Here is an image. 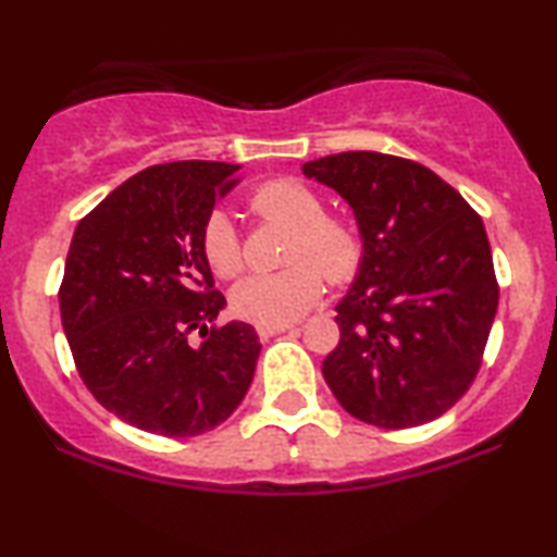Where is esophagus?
<instances>
[{"label": "esophagus", "instance_id": "1", "mask_svg": "<svg viewBox=\"0 0 557 557\" xmlns=\"http://www.w3.org/2000/svg\"><path fill=\"white\" fill-rule=\"evenodd\" d=\"M288 330H294L292 322H286V324H261V326H258V334H261L263 339H269V337H276V334H284Z\"/></svg>", "mask_w": 557, "mask_h": 557}]
</instances>
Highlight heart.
Here are the masks:
<instances>
[{"label":"heart","mask_w":557,"mask_h":557,"mask_svg":"<svg viewBox=\"0 0 557 557\" xmlns=\"http://www.w3.org/2000/svg\"><path fill=\"white\" fill-rule=\"evenodd\" d=\"M248 210L258 220L292 227L286 261L271 273H253L233 288V309L256 324H286L314 307L330 284H345L362 261V235L347 215L324 212V197L304 180L273 177L248 195ZM200 253L218 278L243 271V243L231 218L212 210L200 227Z\"/></svg>","instance_id":"obj_1"}]
</instances>
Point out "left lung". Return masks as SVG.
Masks as SVG:
<instances>
[{"mask_svg": "<svg viewBox=\"0 0 557 557\" xmlns=\"http://www.w3.org/2000/svg\"><path fill=\"white\" fill-rule=\"evenodd\" d=\"M301 170L352 205L364 246L337 307L326 385L377 429L444 416L476 380L499 304L482 218L436 172L403 157L342 151Z\"/></svg>", "mask_w": 557, "mask_h": 557, "instance_id": "8db88e82", "label": "left lung"}]
</instances>
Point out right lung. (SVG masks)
<instances>
[{
    "mask_svg": "<svg viewBox=\"0 0 557 557\" xmlns=\"http://www.w3.org/2000/svg\"><path fill=\"white\" fill-rule=\"evenodd\" d=\"M238 170L147 166L81 220L67 250L58 299L78 375L106 410L157 436L212 431L253 380L261 342L246 322L215 324L225 296L200 253L205 218Z\"/></svg>",
    "mask_w": 557,
    "mask_h": 557,
    "instance_id": "right-lung-1",
    "label": "right lung"
}]
</instances>
